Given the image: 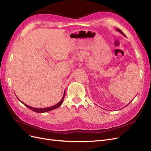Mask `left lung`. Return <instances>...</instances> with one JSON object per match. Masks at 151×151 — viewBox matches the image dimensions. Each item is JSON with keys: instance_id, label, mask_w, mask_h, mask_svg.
I'll list each match as a JSON object with an SVG mask.
<instances>
[{"instance_id": "obj_1", "label": "left lung", "mask_w": 151, "mask_h": 151, "mask_svg": "<svg viewBox=\"0 0 151 151\" xmlns=\"http://www.w3.org/2000/svg\"><path fill=\"white\" fill-rule=\"evenodd\" d=\"M116 31H119V32H120V33H121L122 35H123V36H125V34H124V33H123V32H122V31H121V30H120V29H118V28H117V29H116ZM130 102H131V101H130ZM127 105H128V104H127Z\"/></svg>"}]
</instances>
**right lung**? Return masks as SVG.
<instances>
[{
  "label": "right lung",
  "mask_w": 151,
  "mask_h": 151,
  "mask_svg": "<svg viewBox=\"0 0 151 151\" xmlns=\"http://www.w3.org/2000/svg\"><path fill=\"white\" fill-rule=\"evenodd\" d=\"M65 91H64V94H63V97H62V99H61L60 101H59L57 104L53 105V106L47 107V108H33V107L29 106H28V105H27V104H24V103H22L21 101H20L19 99H18V98H17V99H19V101H20L22 104H24L26 107H28L29 109H31V110H33V111L36 112V113H45V112H47V111H49L53 110V109H56V108H57L58 107L60 106V105L62 104V102H63V98H64V97H65Z\"/></svg>",
  "instance_id": "obj_1"
}]
</instances>
